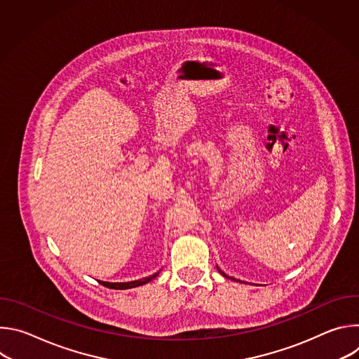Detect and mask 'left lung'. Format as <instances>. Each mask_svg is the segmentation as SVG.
<instances>
[{
    "label": "left lung",
    "instance_id": "8db88e82",
    "mask_svg": "<svg viewBox=\"0 0 359 359\" xmlns=\"http://www.w3.org/2000/svg\"><path fill=\"white\" fill-rule=\"evenodd\" d=\"M222 274H223V276H224V277H226V274H224V273H222ZM233 280H234V278H233Z\"/></svg>",
    "mask_w": 359,
    "mask_h": 359
}]
</instances>
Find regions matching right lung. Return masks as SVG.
I'll return each mask as SVG.
<instances>
[{
  "label": "right lung",
  "instance_id": "1",
  "mask_svg": "<svg viewBox=\"0 0 359 359\" xmlns=\"http://www.w3.org/2000/svg\"><path fill=\"white\" fill-rule=\"evenodd\" d=\"M156 276H158V273L150 276V277H146V278H142V280H136V281H129V283H105V281H99V283L104 285V287L114 288V290H128V288H133V287H139L142 284H146L150 280L155 278Z\"/></svg>",
  "mask_w": 359,
  "mask_h": 359
}]
</instances>
